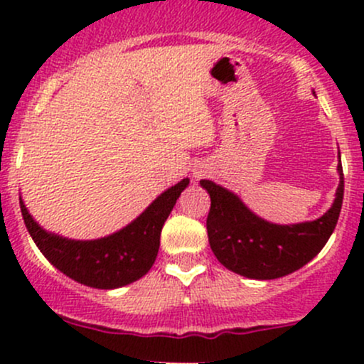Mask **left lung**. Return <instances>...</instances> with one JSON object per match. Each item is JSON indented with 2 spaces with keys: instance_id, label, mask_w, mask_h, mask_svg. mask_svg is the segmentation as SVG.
<instances>
[{
  "instance_id": "left-lung-1",
  "label": "left lung",
  "mask_w": 364,
  "mask_h": 364,
  "mask_svg": "<svg viewBox=\"0 0 364 364\" xmlns=\"http://www.w3.org/2000/svg\"><path fill=\"white\" fill-rule=\"evenodd\" d=\"M337 171L341 181L332 207L320 219L287 225L267 223L232 191L202 179L200 185L210 195L207 232L217 260L225 269L258 281L284 277L306 265L320 253L339 220L344 198L341 161Z\"/></svg>"
}]
</instances>
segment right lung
<instances>
[{
    "mask_svg": "<svg viewBox=\"0 0 364 364\" xmlns=\"http://www.w3.org/2000/svg\"><path fill=\"white\" fill-rule=\"evenodd\" d=\"M188 183L190 179L185 178L168 188L132 224L101 240L77 241L44 231L28 214L22 198L20 210L37 248L58 270L83 286L116 289L139 281L154 265L162 225Z\"/></svg>",
    "mask_w": 364,
    "mask_h": 364,
    "instance_id": "add662e5",
    "label": "right lung"
}]
</instances>
